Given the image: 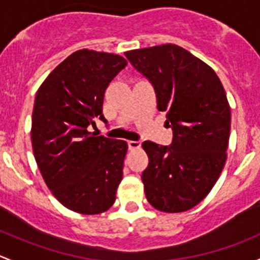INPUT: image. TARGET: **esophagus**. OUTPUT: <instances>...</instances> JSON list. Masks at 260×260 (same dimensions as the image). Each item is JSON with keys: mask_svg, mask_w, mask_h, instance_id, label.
<instances>
[{"mask_svg": "<svg viewBox=\"0 0 260 260\" xmlns=\"http://www.w3.org/2000/svg\"><path fill=\"white\" fill-rule=\"evenodd\" d=\"M127 145H129V149H139L141 146V143H140V141L129 140V141H127Z\"/></svg>", "mask_w": 260, "mask_h": 260, "instance_id": "34e87169", "label": "esophagus"}]
</instances>
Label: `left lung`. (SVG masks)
<instances>
[{"label": "left lung", "instance_id": "obj_1", "mask_svg": "<svg viewBox=\"0 0 260 260\" xmlns=\"http://www.w3.org/2000/svg\"><path fill=\"white\" fill-rule=\"evenodd\" d=\"M131 65L151 82L157 109L173 130L170 146L144 141L146 199L155 209L181 213L199 204L226 160L230 106L215 71L178 45L126 51Z\"/></svg>", "mask_w": 260, "mask_h": 260}]
</instances>
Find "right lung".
<instances>
[{"instance_id": "1", "label": "right lung", "mask_w": 260, "mask_h": 260, "mask_svg": "<svg viewBox=\"0 0 260 260\" xmlns=\"http://www.w3.org/2000/svg\"><path fill=\"white\" fill-rule=\"evenodd\" d=\"M127 61L115 53L79 50L46 77L35 99L31 141L53 197L80 214L111 207L122 179L127 144L87 130L103 115L104 93Z\"/></svg>"}]
</instances>
